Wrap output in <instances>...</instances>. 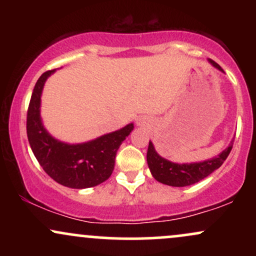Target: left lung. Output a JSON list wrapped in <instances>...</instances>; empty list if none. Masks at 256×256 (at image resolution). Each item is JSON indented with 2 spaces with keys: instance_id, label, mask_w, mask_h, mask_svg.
<instances>
[{
  "instance_id": "left-lung-1",
  "label": "left lung",
  "mask_w": 256,
  "mask_h": 256,
  "mask_svg": "<svg viewBox=\"0 0 256 256\" xmlns=\"http://www.w3.org/2000/svg\"><path fill=\"white\" fill-rule=\"evenodd\" d=\"M210 62L222 72H224L216 61L210 58ZM232 146H234V140L224 152H220L218 156L210 158V160L179 165V164L171 162V161L161 158L155 152L152 143L149 142L148 152H146V161H148V166L152 177L156 179L158 182L166 185H171V186H188V185H192L202 180L207 176H210V173L216 171V168H219L224 164L228 154H230Z\"/></svg>"
}]
</instances>
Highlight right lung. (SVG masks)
<instances>
[{"instance_id": "right-lung-1", "label": "right lung", "mask_w": 256, "mask_h": 256, "mask_svg": "<svg viewBox=\"0 0 256 256\" xmlns=\"http://www.w3.org/2000/svg\"><path fill=\"white\" fill-rule=\"evenodd\" d=\"M54 72H44L34 85L26 120L28 143L40 165L58 184L73 189L96 186L110 177L116 152L134 124L83 144H67L52 138L43 128L40 107L44 83Z\"/></svg>"}]
</instances>
